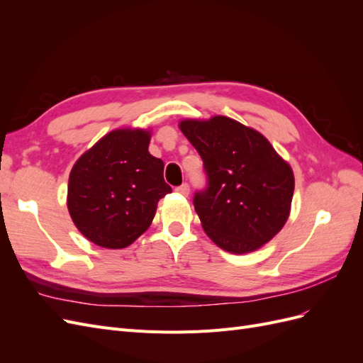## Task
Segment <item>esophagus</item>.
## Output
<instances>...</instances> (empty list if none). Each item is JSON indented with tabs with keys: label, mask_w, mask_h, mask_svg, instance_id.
Segmentation results:
<instances>
[{
	"label": "esophagus",
	"mask_w": 363,
	"mask_h": 363,
	"mask_svg": "<svg viewBox=\"0 0 363 363\" xmlns=\"http://www.w3.org/2000/svg\"><path fill=\"white\" fill-rule=\"evenodd\" d=\"M175 192L183 195V196H188L189 195V184L188 183H183L179 188H175Z\"/></svg>",
	"instance_id": "obj_1"
}]
</instances>
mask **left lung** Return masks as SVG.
Here are the masks:
<instances>
[{
  "instance_id": "obj_1",
  "label": "left lung",
  "mask_w": 363,
  "mask_h": 363,
  "mask_svg": "<svg viewBox=\"0 0 363 363\" xmlns=\"http://www.w3.org/2000/svg\"><path fill=\"white\" fill-rule=\"evenodd\" d=\"M183 135L199 151L207 188L194 206L206 235L233 255L259 250L286 224L294 172L255 128L227 116L183 119Z\"/></svg>"
}]
</instances>
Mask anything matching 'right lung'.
Here are the masks:
<instances>
[{
    "label": "right lung",
    "mask_w": 363,
    "mask_h": 363,
    "mask_svg": "<svg viewBox=\"0 0 363 363\" xmlns=\"http://www.w3.org/2000/svg\"><path fill=\"white\" fill-rule=\"evenodd\" d=\"M151 131L118 128L75 162L68 183V211L95 245L125 248L145 232L157 203L169 194L163 162L150 155Z\"/></svg>",
    "instance_id": "add662e5"
}]
</instances>
